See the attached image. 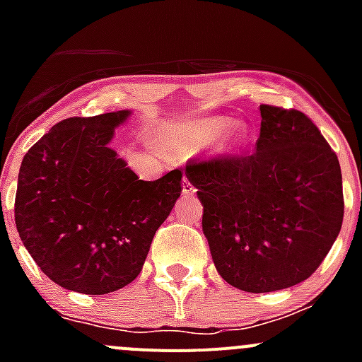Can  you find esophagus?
I'll list each match as a JSON object with an SVG mask.
<instances>
[{
  "instance_id": "34e87169",
  "label": "esophagus",
  "mask_w": 362,
  "mask_h": 362,
  "mask_svg": "<svg viewBox=\"0 0 362 362\" xmlns=\"http://www.w3.org/2000/svg\"><path fill=\"white\" fill-rule=\"evenodd\" d=\"M182 192H184V194H187V196L196 194V187L191 184V180H189L187 177H184V182H182Z\"/></svg>"
}]
</instances>
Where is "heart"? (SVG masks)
<instances>
[{"instance_id": "heart-1", "label": "heart", "mask_w": 362, "mask_h": 362, "mask_svg": "<svg viewBox=\"0 0 362 362\" xmlns=\"http://www.w3.org/2000/svg\"><path fill=\"white\" fill-rule=\"evenodd\" d=\"M218 136V145L224 152H236L245 145L247 129L242 122H231L229 117L211 115L194 119L184 126V140L180 148L199 151L214 144Z\"/></svg>"}]
</instances>
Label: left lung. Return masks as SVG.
Instances as JSON below:
<instances>
[{
	"instance_id": "obj_1",
	"label": "left lung",
	"mask_w": 362,
	"mask_h": 362,
	"mask_svg": "<svg viewBox=\"0 0 362 362\" xmlns=\"http://www.w3.org/2000/svg\"><path fill=\"white\" fill-rule=\"evenodd\" d=\"M255 152L185 166L203 204L218 275L247 293L308 279L343 222L341 170L319 127L298 110L261 105Z\"/></svg>"
}]
</instances>
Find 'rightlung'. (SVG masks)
Here are the masks:
<instances>
[{
	"mask_svg": "<svg viewBox=\"0 0 362 362\" xmlns=\"http://www.w3.org/2000/svg\"><path fill=\"white\" fill-rule=\"evenodd\" d=\"M129 115L61 120L21 164L17 231L40 269L68 291L108 294L133 282L180 198V170L138 180L110 147Z\"/></svg>",
	"mask_w": 362,
	"mask_h": 362,
	"instance_id": "add662e5",
	"label": "right lung"
}]
</instances>
